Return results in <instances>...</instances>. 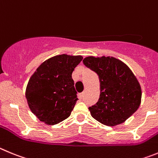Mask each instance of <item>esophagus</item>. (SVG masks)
<instances>
[{"label":"esophagus","instance_id":"1","mask_svg":"<svg viewBox=\"0 0 158 158\" xmlns=\"http://www.w3.org/2000/svg\"><path fill=\"white\" fill-rule=\"evenodd\" d=\"M83 97H84V94L83 93L79 94V99H82L83 98Z\"/></svg>","mask_w":158,"mask_h":158}]
</instances>
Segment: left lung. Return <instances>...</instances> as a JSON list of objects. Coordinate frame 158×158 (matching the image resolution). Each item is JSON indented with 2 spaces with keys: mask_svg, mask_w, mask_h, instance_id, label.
Here are the masks:
<instances>
[{
  "mask_svg": "<svg viewBox=\"0 0 158 158\" xmlns=\"http://www.w3.org/2000/svg\"><path fill=\"white\" fill-rule=\"evenodd\" d=\"M96 72L100 81V98L89 107L92 117L107 126L123 123L139 109L142 90L127 64L113 56H87L82 60Z\"/></svg>",
  "mask_w": 158,
  "mask_h": 158,
  "instance_id": "1",
  "label": "left lung"
}]
</instances>
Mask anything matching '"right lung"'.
Instances as JSON below:
<instances>
[{
    "instance_id": "obj_1",
    "label": "right lung",
    "mask_w": 158,
    "mask_h": 158,
    "mask_svg": "<svg viewBox=\"0 0 158 158\" xmlns=\"http://www.w3.org/2000/svg\"><path fill=\"white\" fill-rule=\"evenodd\" d=\"M82 56L57 55L44 61L30 78L26 98L31 112L45 124L69 117L77 98L72 74Z\"/></svg>"
}]
</instances>
